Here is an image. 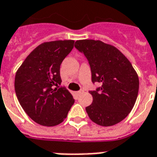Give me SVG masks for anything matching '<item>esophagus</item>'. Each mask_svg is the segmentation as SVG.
I'll return each instance as SVG.
<instances>
[{
    "instance_id": "obj_1",
    "label": "esophagus",
    "mask_w": 157,
    "mask_h": 157,
    "mask_svg": "<svg viewBox=\"0 0 157 157\" xmlns=\"http://www.w3.org/2000/svg\"><path fill=\"white\" fill-rule=\"evenodd\" d=\"M83 93H84L83 90H79V91H77V92H76V94H77L78 95H80V94H83Z\"/></svg>"
}]
</instances>
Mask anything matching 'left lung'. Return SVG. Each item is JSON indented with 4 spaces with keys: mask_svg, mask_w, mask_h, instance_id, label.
Here are the masks:
<instances>
[{
    "mask_svg": "<svg viewBox=\"0 0 157 157\" xmlns=\"http://www.w3.org/2000/svg\"><path fill=\"white\" fill-rule=\"evenodd\" d=\"M75 47L88 59L93 83H101V87L90 91L93 102L86 107L89 117L101 126L123 121L139 93V76L131 63L117 48L101 40H76Z\"/></svg>",
    "mask_w": 157,
    "mask_h": 157,
    "instance_id": "8db88e82",
    "label": "left lung"
}]
</instances>
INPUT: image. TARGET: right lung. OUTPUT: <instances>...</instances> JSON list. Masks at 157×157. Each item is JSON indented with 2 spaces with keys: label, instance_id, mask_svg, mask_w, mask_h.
Instances as JSON below:
<instances>
[{
  "label": "right lung",
  "instance_id": "obj_1",
  "mask_svg": "<svg viewBox=\"0 0 157 157\" xmlns=\"http://www.w3.org/2000/svg\"><path fill=\"white\" fill-rule=\"evenodd\" d=\"M73 47V40L42 43L16 71L14 89L18 102L28 117L40 125L62 123L75 102L67 89L58 88L62 82L60 65Z\"/></svg>",
  "mask_w": 157,
  "mask_h": 157
}]
</instances>
